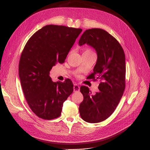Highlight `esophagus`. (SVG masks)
Returning <instances> with one entry per match:
<instances>
[{"mask_svg": "<svg viewBox=\"0 0 150 150\" xmlns=\"http://www.w3.org/2000/svg\"><path fill=\"white\" fill-rule=\"evenodd\" d=\"M80 90V87L77 84H74V92H77L79 91Z\"/></svg>", "mask_w": 150, "mask_h": 150, "instance_id": "obj_1", "label": "esophagus"}]
</instances>
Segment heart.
<instances>
[{
  "label": "heart",
  "instance_id": "b5f03b06",
  "mask_svg": "<svg viewBox=\"0 0 150 150\" xmlns=\"http://www.w3.org/2000/svg\"><path fill=\"white\" fill-rule=\"evenodd\" d=\"M83 53H93V52H92L90 49H85V51H84Z\"/></svg>",
  "mask_w": 150,
  "mask_h": 150
}]
</instances>
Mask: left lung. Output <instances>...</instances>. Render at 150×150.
<instances>
[{"instance_id": "1", "label": "left lung", "mask_w": 150, "mask_h": 150, "mask_svg": "<svg viewBox=\"0 0 150 150\" xmlns=\"http://www.w3.org/2000/svg\"><path fill=\"white\" fill-rule=\"evenodd\" d=\"M78 43L79 46L86 43L96 50L97 60L89 79L101 81L98 87L100 91L95 95H90L88 87H81L83 100L79 104L80 116L88 123L100 122L112 115L123 96L125 88V53L118 41L100 28L85 30Z\"/></svg>"}]
</instances>
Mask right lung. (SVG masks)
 Returning <instances> with one entry per match:
<instances>
[{
	"label": "right lung",
	"instance_id": "1",
	"mask_svg": "<svg viewBox=\"0 0 150 150\" xmlns=\"http://www.w3.org/2000/svg\"><path fill=\"white\" fill-rule=\"evenodd\" d=\"M82 31L63 25H47L28 40L19 63L21 87L31 110L40 118L51 120L61 115L63 103L72 94L69 79L54 82L50 71L63 63Z\"/></svg>",
	"mask_w": 150,
	"mask_h": 150
}]
</instances>
